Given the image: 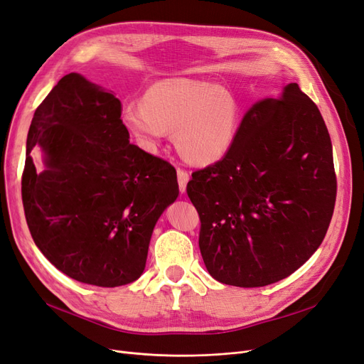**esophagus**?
I'll use <instances>...</instances> for the list:
<instances>
[{"label": "esophagus", "instance_id": "34e87169", "mask_svg": "<svg viewBox=\"0 0 364 364\" xmlns=\"http://www.w3.org/2000/svg\"><path fill=\"white\" fill-rule=\"evenodd\" d=\"M188 179H190V174H188L186 170H183V168L179 167V168H178V182H179V190H181V193H185Z\"/></svg>", "mask_w": 364, "mask_h": 364}]
</instances>
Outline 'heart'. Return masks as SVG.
Segmentation results:
<instances>
[{
  "label": "heart",
  "instance_id": "b5f03b06",
  "mask_svg": "<svg viewBox=\"0 0 364 364\" xmlns=\"http://www.w3.org/2000/svg\"><path fill=\"white\" fill-rule=\"evenodd\" d=\"M122 121L146 151H154L170 129L185 159L210 164L223 158L236 139L239 106L220 85L168 79L152 85L143 103H125Z\"/></svg>",
  "mask_w": 364,
  "mask_h": 364
}]
</instances>
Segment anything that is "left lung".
<instances>
[{"label": "left lung", "mask_w": 364, "mask_h": 364, "mask_svg": "<svg viewBox=\"0 0 364 364\" xmlns=\"http://www.w3.org/2000/svg\"><path fill=\"white\" fill-rule=\"evenodd\" d=\"M328 129L297 83L254 105L223 159L193 173L198 246L212 278L278 282L321 245L336 201Z\"/></svg>", "instance_id": "left-lung-1"}]
</instances>
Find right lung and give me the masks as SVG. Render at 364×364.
Listing matches in <instances>:
<instances>
[{
	"label": "right lung",
	"instance_id": "right-lung-1",
	"mask_svg": "<svg viewBox=\"0 0 364 364\" xmlns=\"http://www.w3.org/2000/svg\"><path fill=\"white\" fill-rule=\"evenodd\" d=\"M122 105L77 73L37 107L26 139L22 201L34 243L71 279L136 281L159 215L179 194L174 167L129 143ZM46 151L45 171L31 156Z\"/></svg>",
	"mask_w": 364,
	"mask_h": 364
}]
</instances>
